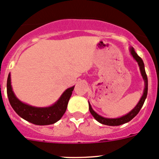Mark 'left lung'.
<instances>
[{
    "instance_id": "obj_1",
    "label": "left lung",
    "mask_w": 159,
    "mask_h": 159,
    "mask_svg": "<svg viewBox=\"0 0 159 159\" xmlns=\"http://www.w3.org/2000/svg\"><path fill=\"white\" fill-rule=\"evenodd\" d=\"M130 52H131V54L132 55V57H134V60L138 62V65H139V68H140L141 74H142V78H143L144 81H145V89H144L143 94H142V98H141L140 101H139V103L137 104V105H136L129 113L124 115V116L117 118H108L101 116V115H99L98 114L96 113V112L92 109L91 105H90V103L89 102L90 112H91V114L92 115V116L94 117L98 122H100L101 124L106 125L109 126H118L125 124V123L129 122V121H131L132 118H134V117L138 115L139 111L141 110L142 107L143 106L145 99H146L147 94H148V78H147V75L146 73H145V65H144V62L143 61H142V59L138 55L137 53L134 51V49L133 48H130Z\"/></svg>"
}]
</instances>
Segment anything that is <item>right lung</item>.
Returning a JSON list of instances; mask_svg holds the SVG:
<instances>
[{
	"mask_svg": "<svg viewBox=\"0 0 159 159\" xmlns=\"http://www.w3.org/2000/svg\"><path fill=\"white\" fill-rule=\"evenodd\" d=\"M73 87L69 88L53 105L46 108H38L23 103L15 96L11 83V75L9 74L7 81V93L13 109L16 113L26 121L37 125H48L57 122L65 113L68 102L71 96Z\"/></svg>",
	"mask_w": 159,
	"mask_h": 159,
	"instance_id": "1",
	"label": "right lung"
}]
</instances>
